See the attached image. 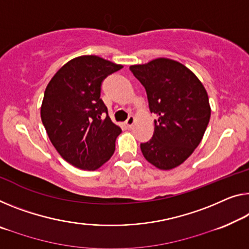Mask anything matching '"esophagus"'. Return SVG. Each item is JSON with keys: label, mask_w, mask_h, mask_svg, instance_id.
<instances>
[{"label": "esophagus", "mask_w": 249, "mask_h": 249, "mask_svg": "<svg viewBox=\"0 0 249 249\" xmlns=\"http://www.w3.org/2000/svg\"><path fill=\"white\" fill-rule=\"evenodd\" d=\"M135 117L133 116H129V118L127 120H125V125H127L128 128H132V125L135 124Z\"/></svg>", "instance_id": "esophagus-1"}]
</instances>
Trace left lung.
Masks as SVG:
<instances>
[{"label":"left lung","mask_w":249,"mask_h":249,"mask_svg":"<svg viewBox=\"0 0 249 249\" xmlns=\"http://www.w3.org/2000/svg\"><path fill=\"white\" fill-rule=\"evenodd\" d=\"M156 113L154 136L140 144L144 158L161 170L181 164L204 137L210 119L207 91L188 68L159 58L130 67Z\"/></svg>","instance_id":"8db88e82"}]
</instances>
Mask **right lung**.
I'll use <instances>...</instances> for the list:
<instances>
[{
  "mask_svg": "<svg viewBox=\"0 0 249 249\" xmlns=\"http://www.w3.org/2000/svg\"><path fill=\"white\" fill-rule=\"evenodd\" d=\"M122 66L97 55L72 59L45 89L41 119L51 142L72 166L95 170L111 158L120 127L108 116L101 85Z\"/></svg>",
  "mask_w": 249,
  "mask_h": 249,
  "instance_id": "add662e5",
  "label": "right lung"
}]
</instances>
